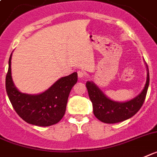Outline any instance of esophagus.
<instances>
[{"mask_svg": "<svg viewBox=\"0 0 157 157\" xmlns=\"http://www.w3.org/2000/svg\"><path fill=\"white\" fill-rule=\"evenodd\" d=\"M78 78H83L86 76V73H85L83 71H78Z\"/></svg>", "mask_w": 157, "mask_h": 157, "instance_id": "obj_1", "label": "esophagus"}]
</instances>
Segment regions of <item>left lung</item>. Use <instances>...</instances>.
<instances>
[{"label":"left lung","instance_id":"left-lung-1","mask_svg":"<svg viewBox=\"0 0 157 157\" xmlns=\"http://www.w3.org/2000/svg\"><path fill=\"white\" fill-rule=\"evenodd\" d=\"M146 67L147 70V81L144 90L134 99L124 103L111 100L93 82H86V86L92 103L93 112L98 120L106 124H116L132 117L138 112L145 100L149 85V72L147 65Z\"/></svg>","mask_w":157,"mask_h":157}]
</instances>
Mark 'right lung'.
Returning <instances> with one entry per match:
<instances>
[{
  "instance_id": "obj_1",
  "label": "right lung",
  "mask_w": 157,
  "mask_h": 157,
  "mask_svg": "<svg viewBox=\"0 0 157 157\" xmlns=\"http://www.w3.org/2000/svg\"><path fill=\"white\" fill-rule=\"evenodd\" d=\"M12 54L9 60L6 87L8 97L17 115L28 124L48 127L57 124L64 116L71 89L78 81L74 72L56 81L46 91L38 94L20 92L14 85L11 75Z\"/></svg>"
}]
</instances>
